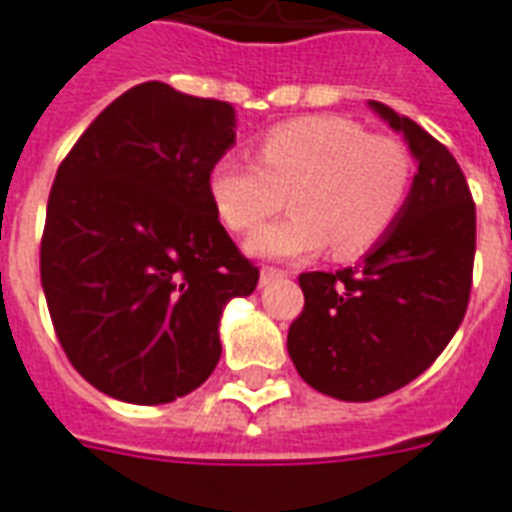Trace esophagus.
I'll use <instances>...</instances> for the list:
<instances>
[{
	"label": "esophagus",
	"mask_w": 512,
	"mask_h": 512,
	"mask_svg": "<svg viewBox=\"0 0 512 512\" xmlns=\"http://www.w3.org/2000/svg\"><path fill=\"white\" fill-rule=\"evenodd\" d=\"M286 270H278V267H270V264H264L262 267V286L273 284V281H278V278H284Z\"/></svg>",
	"instance_id": "1"
}]
</instances>
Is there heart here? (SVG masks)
I'll use <instances>...</instances> for the list:
<instances>
[{
    "mask_svg": "<svg viewBox=\"0 0 512 512\" xmlns=\"http://www.w3.org/2000/svg\"><path fill=\"white\" fill-rule=\"evenodd\" d=\"M259 162L217 159L209 198L223 226L245 234L292 198L295 212L256 231L250 253L270 259L311 256L331 245L358 259L400 220L413 184L411 151L342 115L278 123L259 137Z\"/></svg>",
    "mask_w": 512,
    "mask_h": 512,
    "instance_id": "b5f03b06",
    "label": "heart"
}]
</instances>
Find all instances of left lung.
<instances>
[{"label": "left lung", "instance_id": "left-lung-1", "mask_svg": "<svg viewBox=\"0 0 512 512\" xmlns=\"http://www.w3.org/2000/svg\"><path fill=\"white\" fill-rule=\"evenodd\" d=\"M419 162L408 204L358 267L303 273L306 306L286 336L311 389L369 402L408 386L444 353L471 295L477 212L463 170L433 134L369 101Z\"/></svg>", "mask_w": 512, "mask_h": 512}]
</instances>
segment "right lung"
<instances>
[{"label":"right lung","mask_w":512,"mask_h":512,"mask_svg":"<svg viewBox=\"0 0 512 512\" xmlns=\"http://www.w3.org/2000/svg\"><path fill=\"white\" fill-rule=\"evenodd\" d=\"M234 107L165 82L126 90L54 176L41 284L74 369L104 394L162 405L220 361V314L259 284L209 198Z\"/></svg>","instance_id":"add662e5"}]
</instances>
